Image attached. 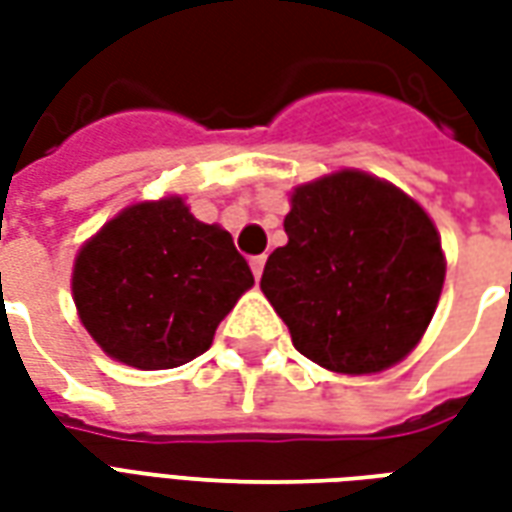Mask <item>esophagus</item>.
I'll return each mask as SVG.
<instances>
[{
	"instance_id": "esophagus-1",
	"label": "esophagus",
	"mask_w": 512,
	"mask_h": 512,
	"mask_svg": "<svg viewBox=\"0 0 512 512\" xmlns=\"http://www.w3.org/2000/svg\"><path fill=\"white\" fill-rule=\"evenodd\" d=\"M249 266H252V274H255V279H260L263 277V268H266V255L252 257V260H249Z\"/></svg>"
}]
</instances>
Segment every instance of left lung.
Returning a JSON list of instances; mask_svg holds the SVG:
<instances>
[{
	"instance_id": "obj_1",
	"label": "left lung",
	"mask_w": 512,
	"mask_h": 512,
	"mask_svg": "<svg viewBox=\"0 0 512 512\" xmlns=\"http://www.w3.org/2000/svg\"><path fill=\"white\" fill-rule=\"evenodd\" d=\"M285 233L260 290L299 354L340 376H373L417 348L447 260L414 197L362 169H337L290 191Z\"/></svg>"
}]
</instances>
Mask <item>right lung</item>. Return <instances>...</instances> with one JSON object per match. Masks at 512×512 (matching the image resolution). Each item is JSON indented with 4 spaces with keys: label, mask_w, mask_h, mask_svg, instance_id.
Wrapping results in <instances>:
<instances>
[{
    "label": "right lung",
    "mask_w": 512,
    "mask_h": 512,
    "mask_svg": "<svg viewBox=\"0 0 512 512\" xmlns=\"http://www.w3.org/2000/svg\"><path fill=\"white\" fill-rule=\"evenodd\" d=\"M252 285L233 235L194 219L178 194L123 208L84 241L71 274L84 329L106 356L136 370L205 354Z\"/></svg>",
    "instance_id": "1"
}]
</instances>
